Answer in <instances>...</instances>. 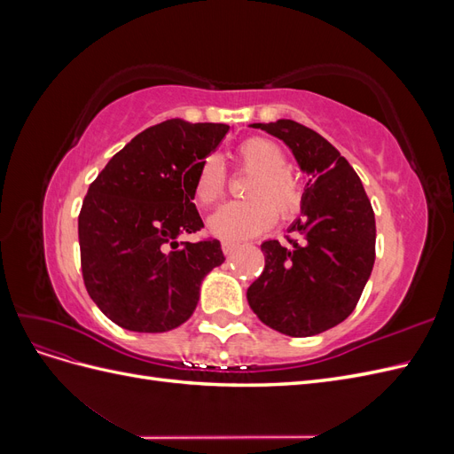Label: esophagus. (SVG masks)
Instances as JSON below:
<instances>
[{"mask_svg": "<svg viewBox=\"0 0 454 454\" xmlns=\"http://www.w3.org/2000/svg\"><path fill=\"white\" fill-rule=\"evenodd\" d=\"M222 248H223V254L225 255H232L237 250H239V244L232 242V240H223L222 242Z\"/></svg>", "mask_w": 454, "mask_h": 454, "instance_id": "obj_1", "label": "esophagus"}]
</instances>
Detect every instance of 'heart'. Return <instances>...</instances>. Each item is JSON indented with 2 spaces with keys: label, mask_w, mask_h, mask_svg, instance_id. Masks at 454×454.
<instances>
[{
  "label": "heart",
  "mask_w": 454,
  "mask_h": 454,
  "mask_svg": "<svg viewBox=\"0 0 454 454\" xmlns=\"http://www.w3.org/2000/svg\"><path fill=\"white\" fill-rule=\"evenodd\" d=\"M242 167L254 172L246 197L248 200L229 202L210 215L208 227L223 240H246L261 235L280 217H292L301 206V191L278 144L267 138H248L237 147ZM193 197L202 206H212L225 191V168L219 157H206L193 176Z\"/></svg>",
  "instance_id": "obj_1"
}]
</instances>
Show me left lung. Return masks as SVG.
<instances>
[{
	"mask_svg": "<svg viewBox=\"0 0 454 454\" xmlns=\"http://www.w3.org/2000/svg\"><path fill=\"white\" fill-rule=\"evenodd\" d=\"M282 140L310 176L301 217L303 240H265V269L248 287V303L265 325L290 337L318 335L348 318L375 263V214L358 174L318 132L292 119L254 122Z\"/></svg>",
	"mask_w": 454,
	"mask_h": 454,
	"instance_id": "8db88e82",
	"label": "left lung"
}]
</instances>
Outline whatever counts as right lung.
I'll list each match as a JSON object with an SVG mask.
<instances>
[{"instance_id":"obj_1","label":"right lung","mask_w":454,"mask_h":454,"mask_svg":"<svg viewBox=\"0 0 454 454\" xmlns=\"http://www.w3.org/2000/svg\"><path fill=\"white\" fill-rule=\"evenodd\" d=\"M229 125L168 119L132 138L90 184L79 214L87 292L117 325L164 333L195 312L219 240L177 242L204 227L193 202L199 164Z\"/></svg>"}]
</instances>
